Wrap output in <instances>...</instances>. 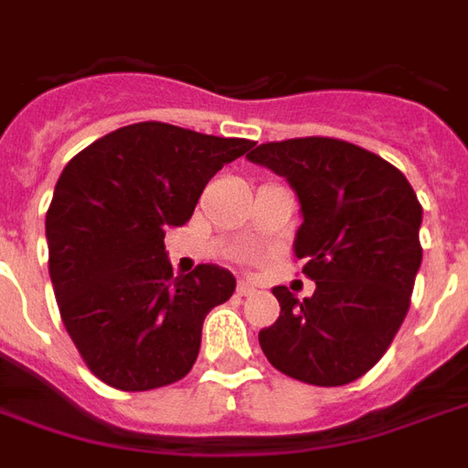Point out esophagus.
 I'll return each mask as SVG.
<instances>
[{"instance_id":"34e87169","label":"esophagus","mask_w":468,"mask_h":468,"mask_svg":"<svg viewBox=\"0 0 468 468\" xmlns=\"http://www.w3.org/2000/svg\"><path fill=\"white\" fill-rule=\"evenodd\" d=\"M251 294H254V284H249V282H239L237 296H251Z\"/></svg>"}]
</instances>
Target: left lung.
<instances>
[{
	"label": "left lung",
	"mask_w": 468,
	"mask_h": 468,
	"mask_svg": "<svg viewBox=\"0 0 468 468\" xmlns=\"http://www.w3.org/2000/svg\"><path fill=\"white\" fill-rule=\"evenodd\" d=\"M251 164L284 176L299 199L296 259L316 292L274 286L282 314L259 332L282 374L314 387L364 377L397 336L421 267V204L397 166L326 136L259 144Z\"/></svg>",
	"instance_id": "left-lung-1"
}]
</instances>
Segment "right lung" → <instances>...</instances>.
<instances>
[{"label": "right lung", "instance_id": "obj_1", "mask_svg": "<svg viewBox=\"0 0 468 468\" xmlns=\"http://www.w3.org/2000/svg\"><path fill=\"white\" fill-rule=\"evenodd\" d=\"M251 146L142 122L64 166L47 211L49 276L71 342L104 384L149 391L194 367L201 324L237 279L217 264L174 279L164 237L192 219L207 182Z\"/></svg>", "mask_w": 468, "mask_h": 468}]
</instances>
